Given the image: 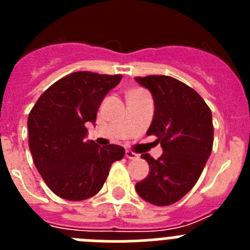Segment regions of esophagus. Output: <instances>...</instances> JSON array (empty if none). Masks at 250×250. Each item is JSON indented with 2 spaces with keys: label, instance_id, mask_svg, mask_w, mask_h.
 <instances>
[{
  "label": "esophagus",
  "instance_id": "obj_1",
  "mask_svg": "<svg viewBox=\"0 0 250 250\" xmlns=\"http://www.w3.org/2000/svg\"><path fill=\"white\" fill-rule=\"evenodd\" d=\"M125 156H126L127 159H131V160H135V159H139L138 154H135V152L131 151V150H126V151H125Z\"/></svg>",
  "mask_w": 250,
  "mask_h": 250
}]
</instances>
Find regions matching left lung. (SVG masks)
<instances>
[{
  "instance_id": "obj_1",
  "label": "left lung",
  "mask_w": 250,
  "mask_h": 250,
  "mask_svg": "<svg viewBox=\"0 0 250 250\" xmlns=\"http://www.w3.org/2000/svg\"><path fill=\"white\" fill-rule=\"evenodd\" d=\"M151 92L154 116L147 135H155L163 147L158 160L141 154L149 175L136 183V193L154 205L180 200L198 182L213 149L211 111L195 90L164 75L135 77Z\"/></svg>"
}]
</instances>
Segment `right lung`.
Segmentation results:
<instances>
[{"instance_id":"obj_1","label":"right lung","mask_w":250,"mask_h":250,"mask_svg":"<svg viewBox=\"0 0 250 250\" xmlns=\"http://www.w3.org/2000/svg\"><path fill=\"white\" fill-rule=\"evenodd\" d=\"M121 75L79 71L62 77L39 98L28 115V146L42 179L57 196L89 199L103 188L114 161L125 155L119 145L100 146L87 136L107 92Z\"/></svg>"}]
</instances>
